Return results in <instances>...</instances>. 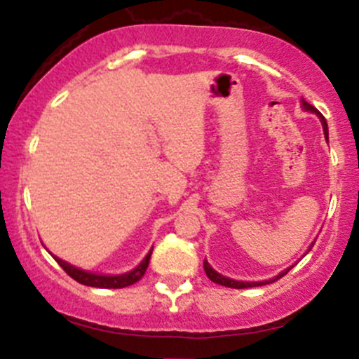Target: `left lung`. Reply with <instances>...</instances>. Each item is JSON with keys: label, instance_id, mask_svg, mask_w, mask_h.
Here are the masks:
<instances>
[{"label": "left lung", "instance_id": "obj_1", "mask_svg": "<svg viewBox=\"0 0 359 359\" xmlns=\"http://www.w3.org/2000/svg\"><path fill=\"white\" fill-rule=\"evenodd\" d=\"M300 105H302V109L305 110V112H312V114H316V116L319 117V121H321V124H323V131H325V138H326V142H328V124H326V119H325V117L321 116V112H319L318 109H314V107H312L311 103L305 102L304 98L300 100ZM311 247H312V243H311ZM311 247H309V249H307V252H309V250H311ZM203 268H205V273H207L208 279H210L212 283L221 284V286H226V287H235V290H243V287L263 286V284H270V283H273V280H277V279H280V277H283V276H286V273L290 272V270H291V268H293V266H290V268H286V270H283V272H280L279 276L273 277V279H268V280H256V283H247V280H235V279H229V277H226V276H222V273L215 272V270H214V268L210 266V263H208L207 259L203 261Z\"/></svg>", "mask_w": 359, "mask_h": 359}]
</instances>
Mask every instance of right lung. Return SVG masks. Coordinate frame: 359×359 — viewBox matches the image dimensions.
<instances>
[{"label":"right lung","instance_id":"right-lung-1","mask_svg":"<svg viewBox=\"0 0 359 359\" xmlns=\"http://www.w3.org/2000/svg\"><path fill=\"white\" fill-rule=\"evenodd\" d=\"M52 254V252H50ZM151 254H152V247L151 250L147 252V256L133 268L130 272H124V273H117V276H112V273H96V272H89V270H83V268L75 266V264L68 263V261L61 259V257L54 256L55 261L59 263V266L68 273L72 279H75L76 283L83 284V286H91V287H103V290H119V287H126L135 284L137 280H140L144 277L145 270L149 266V259H151Z\"/></svg>","mask_w":359,"mask_h":359}]
</instances>
